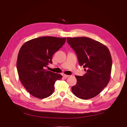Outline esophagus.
I'll return each mask as SVG.
<instances>
[{"label":"esophagus","instance_id":"esophagus-1","mask_svg":"<svg viewBox=\"0 0 127 127\" xmlns=\"http://www.w3.org/2000/svg\"><path fill=\"white\" fill-rule=\"evenodd\" d=\"M63 76L64 77V78H68V77H69V75H63Z\"/></svg>","mask_w":127,"mask_h":127}]
</instances>
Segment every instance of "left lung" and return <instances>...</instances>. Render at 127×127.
<instances>
[{
	"mask_svg": "<svg viewBox=\"0 0 127 127\" xmlns=\"http://www.w3.org/2000/svg\"><path fill=\"white\" fill-rule=\"evenodd\" d=\"M67 41L76 52L79 65L86 71L83 76H75L77 83L71 87L72 93L80 99L93 98L110 81L112 61L109 50L87 37H67Z\"/></svg>",
	"mask_w": 127,
	"mask_h": 127,
	"instance_id": "8db88e82",
	"label": "left lung"
}]
</instances>
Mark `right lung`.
I'll list each match as a JSON object with an SVG mask.
<instances>
[{
    "label": "right lung",
    "instance_id": "right-lung-1",
    "mask_svg": "<svg viewBox=\"0 0 127 127\" xmlns=\"http://www.w3.org/2000/svg\"><path fill=\"white\" fill-rule=\"evenodd\" d=\"M66 38L42 36L28 41L18 52L16 67L19 78L33 96L44 98L52 94L55 84L63 76L45 69L52 64L54 53L63 47Z\"/></svg>",
    "mask_w": 127,
    "mask_h": 127
}]
</instances>
